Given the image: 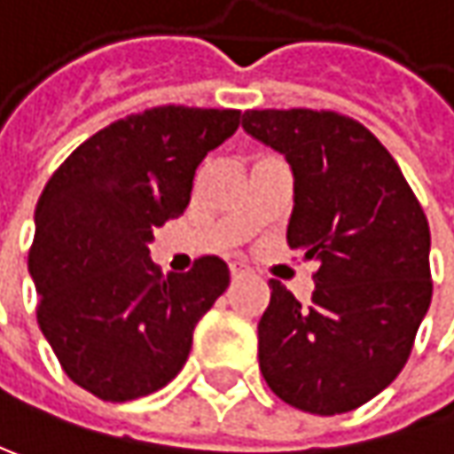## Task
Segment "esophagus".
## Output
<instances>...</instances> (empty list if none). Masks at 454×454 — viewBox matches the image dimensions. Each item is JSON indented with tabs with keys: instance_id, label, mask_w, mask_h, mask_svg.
Masks as SVG:
<instances>
[{
	"instance_id": "1",
	"label": "esophagus",
	"mask_w": 454,
	"mask_h": 454,
	"mask_svg": "<svg viewBox=\"0 0 454 454\" xmlns=\"http://www.w3.org/2000/svg\"><path fill=\"white\" fill-rule=\"evenodd\" d=\"M230 274H232V281H240L245 276H250V269L245 263H232L230 266Z\"/></svg>"
}]
</instances>
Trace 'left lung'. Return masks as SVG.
Returning a JSON list of instances; mask_svg holds the SVG:
<instances>
[{
	"mask_svg": "<svg viewBox=\"0 0 454 454\" xmlns=\"http://www.w3.org/2000/svg\"><path fill=\"white\" fill-rule=\"evenodd\" d=\"M243 129L286 157V243L317 263L309 305L269 281L261 372L300 411H354L401 374L429 309V222L398 162L359 121L308 108L245 111Z\"/></svg>",
	"mask_w": 454,
	"mask_h": 454,
	"instance_id": "left-lung-1",
	"label": "left lung"
}]
</instances>
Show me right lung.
Listing matches in <instances>:
<instances>
[{
    "label": "right lung",
    "instance_id": "add662e5",
    "mask_svg": "<svg viewBox=\"0 0 454 454\" xmlns=\"http://www.w3.org/2000/svg\"><path fill=\"white\" fill-rule=\"evenodd\" d=\"M238 126L240 111L149 108L90 137L46 183L27 255L38 325L64 372L100 401L165 387L230 286L216 255L165 276L149 243L185 211L196 168Z\"/></svg>",
    "mask_w": 454,
    "mask_h": 454
}]
</instances>
